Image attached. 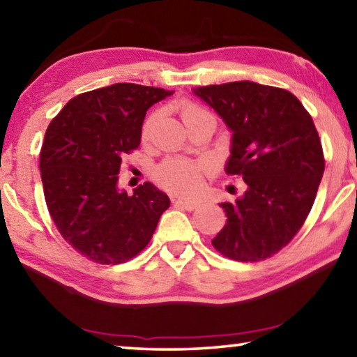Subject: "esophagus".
Masks as SVG:
<instances>
[{
  "label": "esophagus",
  "instance_id": "obj_1",
  "mask_svg": "<svg viewBox=\"0 0 357 357\" xmlns=\"http://www.w3.org/2000/svg\"><path fill=\"white\" fill-rule=\"evenodd\" d=\"M174 204H176L178 206H183L184 210H189V211H192V210L197 208V206H199L197 202H190V200H184V199H178L176 202H174Z\"/></svg>",
  "mask_w": 357,
  "mask_h": 357
}]
</instances>
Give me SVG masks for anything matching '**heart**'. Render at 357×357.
Returning <instances> with one entry per match:
<instances>
[{"instance_id": "obj_1", "label": "heart", "mask_w": 357, "mask_h": 357, "mask_svg": "<svg viewBox=\"0 0 357 357\" xmlns=\"http://www.w3.org/2000/svg\"><path fill=\"white\" fill-rule=\"evenodd\" d=\"M178 112L183 119L185 126H190L194 121L205 119V116H210V119H215L211 115V112L206 110L202 105L192 102V100H181L178 104ZM157 120V112H152L151 115H147L141 128V136L142 139H146L151 132L153 123ZM206 174V165L202 162L189 160V158L183 157H172L167 158V160L162 162L155 168V176L157 183L162 185L163 189L169 190V192L183 195V197H192L200 192L202 184H204V178Z\"/></svg>"}]
</instances>
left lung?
Masks as SVG:
<instances>
[{"label":"left lung","instance_id":"obj_1","mask_svg":"<svg viewBox=\"0 0 357 357\" xmlns=\"http://www.w3.org/2000/svg\"><path fill=\"white\" fill-rule=\"evenodd\" d=\"M232 131L227 174L247 190L221 204L226 226L211 243L236 261H263L280 252L305 225L326 160L311 115L296 96L253 82L194 89Z\"/></svg>","mask_w":357,"mask_h":357}]
</instances>
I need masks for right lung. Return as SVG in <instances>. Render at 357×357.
I'll use <instances>...</instances> for the list:
<instances>
[{
	"instance_id": "1",
	"label": "right lung",
	"mask_w": 357,
	"mask_h": 357,
	"mask_svg": "<svg viewBox=\"0 0 357 357\" xmlns=\"http://www.w3.org/2000/svg\"><path fill=\"white\" fill-rule=\"evenodd\" d=\"M172 93L115 83L68 100L47 126L40 153L45 200L57 231L89 261L120 264L147 247L168 195L152 183L119 190L121 157L141 144L149 107Z\"/></svg>"
}]
</instances>
